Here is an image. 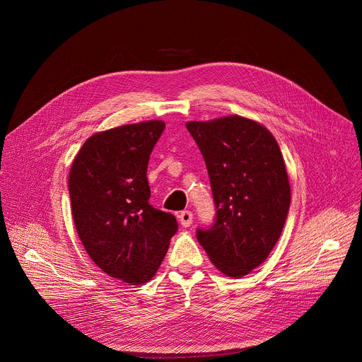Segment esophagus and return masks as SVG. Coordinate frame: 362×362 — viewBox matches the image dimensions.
<instances>
[{
	"instance_id": "1",
	"label": "esophagus",
	"mask_w": 362,
	"mask_h": 362,
	"mask_svg": "<svg viewBox=\"0 0 362 362\" xmlns=\"http://www.w3.org/2000/svg\"><path fill=\"white\" fill-rule=\"evenodd\" d=\"M177 218H179L180 224H182L183 227H189V226L192 224V221H194V214H192L191 211H182V213L177 216Z\"/></svg>"
}]
</instances>
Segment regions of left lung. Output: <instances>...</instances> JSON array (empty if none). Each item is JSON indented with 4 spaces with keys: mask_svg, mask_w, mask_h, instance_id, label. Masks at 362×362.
<instances>
[{
    "mask_svg": "<svg viewBox=\"0 0 362 362\" xmlns=\"http://www.w3.org/2000/svg\"><path fill=\"white\" fill-rule=\"evenodd\" d=\"M186 127L205 160L217 217L197 238L223 274L240 279L261 265L279 240L291 205L280 146L261 123L238 114Z\"/></svg>",
    "mask_w": 362,
    "mask_h": 362,
    "instance_id": "8db88e82",
    "label": "left lung"
}]
</instances>
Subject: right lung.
Returning <instances> with one entry per match:
<instances>
[{
  "label": "right lung",
  "instance_id": "1",
  "mask_svg": "<svg viewBox=\"0 0 362 362\" xmlns=\"http://www.w3.org/2000/svg\"><path fill=\"white\" fill-rule=\"evenodd\" d=\"M161 120L93 133L69 173L71 216L90 259L110 277L144 284L156 276L177 232L176 217L149 201V154Z\"/></svg>",
  "mask_w": 362,
  "mask_h": 362
}]
</instances>
